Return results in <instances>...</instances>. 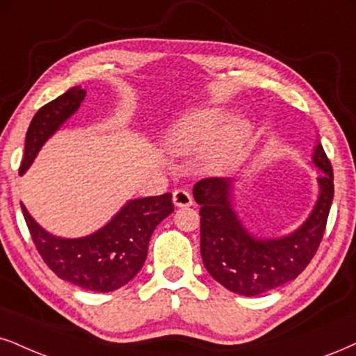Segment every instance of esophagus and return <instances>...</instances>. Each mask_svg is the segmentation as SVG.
Returning a JSON list of instances; mask_svg holds the SVG:
<instances>
[{
	"instance_id": "1",
	"label": "esophagus",
	"mask_w": 356,
	"mask_h": 356,
	"mask_svg": "<svg viewBox=\"0 0 356 356\" xmlns=\"http://www.w3.org/2000/svg\"><path fill=\"white\" fill-rule=\"evenodd\" d=\"M173 204L178 206V208H186V206L193 204V196L186 190H175Z\"/></svg>"
}]
</instances>
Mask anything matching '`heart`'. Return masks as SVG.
Listing matches in <instances>:
<instances>
[{"instance_id": "heart-1", "label": "heart", "mask_w": 356, "mask_h": 356, "mask_svg": "<svg viewBox=\"0 0 356 356\" xmlns=\"http://www.w3.org/2000/svg\"><path fill=\"white\" fill-rule=\"evenodd\" d=\"M229 118L221 107L198 108L178 118L165 135V147L177 156H191L209 147L201 155L206 173H222L238 161L252 135V125L245 118Z\"/></svg>"}]
</instances>
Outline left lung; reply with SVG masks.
<instances>
[{
  "label": "left lung",
  "mask_w": 356,
  "mask_h": 356,
  "mask_svg": "<svg viewBox=\"0 0 356 356\" xmlns=\"http://www.w3.org/2000/svg\"><path fill=\"white\" fill-rule=\"evenodd\" d=\"M312 163L318 175V198L291 234L257 238L234 209L236 179L206 178L193 186L201 206V257L209 275L239 296L252 297L291 282L317 252L333 201V170L317 140Z\"/></svg>",
  "instance_id": "obj_1"
}]
</instances>
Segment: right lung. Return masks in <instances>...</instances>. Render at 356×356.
<instances>
[{"label":"right lung","mask_w":356,"mask_h":356,"mask_svg":"<svg viewBox=\"0 0 356 356\" xmlns=\"http://www.w3.org/2000/svg\"><path fill=\"white\" fill-rule=\"evenodd\" d=\"M84 99L86 90L72 87L39 108L26 134L19 175L29 170L42 145L79 111ZM21 209L36 249L57 277L86 291L113 292L138 274L153 231L175 208L171 193L130 200L107 225L82 238L51 234L39 226L23 203Z\"/></svg>","instance_id":"add662e5"}]
</instances>
